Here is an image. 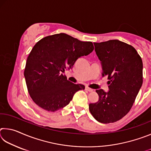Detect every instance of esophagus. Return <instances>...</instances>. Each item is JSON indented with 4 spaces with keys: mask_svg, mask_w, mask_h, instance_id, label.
<instances>
[{
    "mask_svg": "<svg viewBox=\"0 0 151 151\" xmlns=\"http://www.w3.org/2000/svg\"><path fill=\"white\" fill-rule=\"evenodd\" d=\"M85 89H86V90L87 91H88V92H93V89L89 88V87H88V86H86Z\"/></svg>",
    "mask_w": 151,
    "mask_h": 151,
    "instance_id": "1",
    "label": "esophagus"
}]
</instances>
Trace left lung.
Returning <instances> with one entry per match:
<instances>
[{"mask_svg":"<svg viewBox=\"0 0 151 151\" xmlns=\"http://www.w3.org/2000/svg\"><path fill=\"white\" fill-rule=\"evenodd\" d=\"M94 45L101 60L102 76H108L109 91L96 90L99 99L89 104V110L97 121L114 122L129 112L141 88L142 61L133 47L119 40Z\"/></svg>","mask_w":151,"mask_h":151,"instance_id":"1","label":"left lung"}]
</instances>
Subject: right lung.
I'll use <instances>...</instances> for the list:
<instances>
[{
    "instance_id": "right-lung-1",
    "label": "right lung",
    "mask_w": 151,
    "mask_h": 151,
    "mask_svg": "<svg viewBox=\"0 0 151 151\" xmlns=\"http://www.w3.org/2000/svg\"><path fill=\"white\" fill-rule=\"evenodd\" d=\"M91 42H83L65 33L39 40L30 52L24 69L28 91L40 108L55 112L69 104L74 94L85 86L68 81L64 73L76 60L93 52Z\"/></svg>"
}]
</instances>
